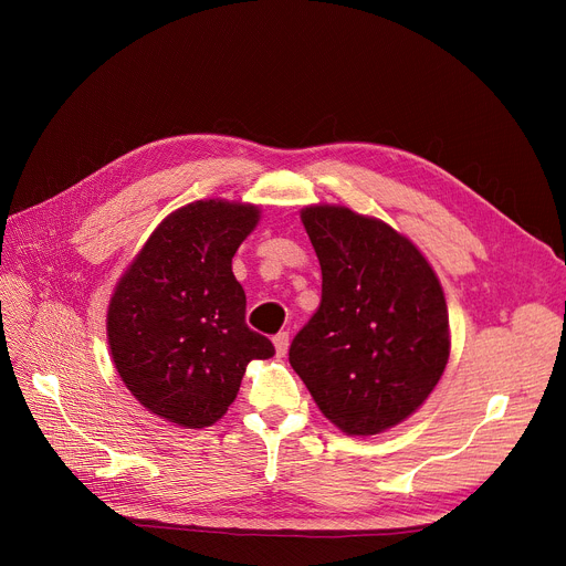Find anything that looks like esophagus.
Segmentation results:
<instances>
[{
    "instance_id": "34e87169",
    "label": "esophagus",
    "mask_w": 566,
    "mask_h": 566,
    "mask_svg": "<svg viewBox=\"0 0 566 566\" xmlns=\"http://www.w3.org/2000/svg\"><path fill=\"white\" fill-rule=\"evenodd\" d=\"M273 344H275V350H277L280 358H284L286 350H289V333H277L273 337Z\"/></svg>"
}]
</instances>
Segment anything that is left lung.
Returning a JSON list of instances; mask_svg holds the SVG:
<instances>
[{"mask_svg": "<svg viewBox=\"0 0 566 566\" xmlns=\"http://www.w3.org/2000/svg\"><path fill=\"white\" fill-rule=\"evenodd\" d=\"M301 220L321 263V305L289 348L318 410L346 436L401 424L450 360L438 275L410 238L346 206L314 203Z\"/></svg>", "mask_w": 566, "mask_h": 566, "instance_id": "obj_1", "label": "left lung"}]
</instances>
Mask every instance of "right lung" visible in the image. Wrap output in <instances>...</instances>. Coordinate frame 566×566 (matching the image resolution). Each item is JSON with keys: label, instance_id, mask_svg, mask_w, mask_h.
I'll return each mask as SVG.
<instances>
[{"label": "right lung", "instance_id": "add662e5", "mask_svg": "<svg viewBox=\"0 0 566 566\" xmlns=\"http://www.w3.org/2000/svg\"><path fill=\"white\" fill-rule=\"evenodd\" d=\"M254 203L199 199L169 213L116 282L107 344L130 395L186 429L216 424L252 360L275 355L245 325L231 259L259 224Z\"/></svg>", "mask_w": 566, "mask_h": 566}]
</instances>
